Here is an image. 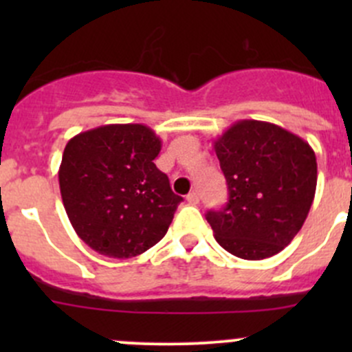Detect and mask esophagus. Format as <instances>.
Segmentation results:
<instances>
[{"label": "esophagus", "instance_id": "34e87169", "mask_svg": "<svg viewBox=\"0 0 352 352\" xmlns=\"http://www.w3.org/2000/svg\"><path fill=\"white\" fill-rule=\"evenodd\" d=\"M187 202H189V204H199V194L196 192V190H192V192L190 194H187Z\"/></svg>", "mask_w": 352, "mask_h": 352}]
</instances>
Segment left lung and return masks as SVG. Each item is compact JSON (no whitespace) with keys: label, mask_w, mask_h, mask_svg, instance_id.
Here are the masks:
<instances>
[{"label":"left lung","mask_w":352,"mask_h":352,"mask_svg":"<svg viewBox=\"0 0 352 352\" xmlns=\"http://www.w3.org/2000/svg\"><path fill=\"white\" fill-rule=\"evenodd\" d=\"M228 202L208 211L216 242L247 261L279 254L307 219L317 158L307 141L262 120H239L214 141Z\"/></svg>","instance_id":"8db88e82"}]
</instances>
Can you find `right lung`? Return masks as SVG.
I'll list each match as a JSON object with an SVG mask.
<instances>
[{
  "label": "right lung",
  "mask_w": 352,
  "mask_h": 352,
  "mask_svg": "<svg viewBox=\"0 0 352 352\" xmlns=\"http://www.w3.org/2000/svg\"><path fill=\"white\" fill-rule=\"evenodd\" d=\"M162 141L143 124H107L67 141L59 189L76 235L95 252L131 258L168 232L182 197L153 163Z\"/></svg>",
  "instance_id": "obj_1"
}]
</instances>
